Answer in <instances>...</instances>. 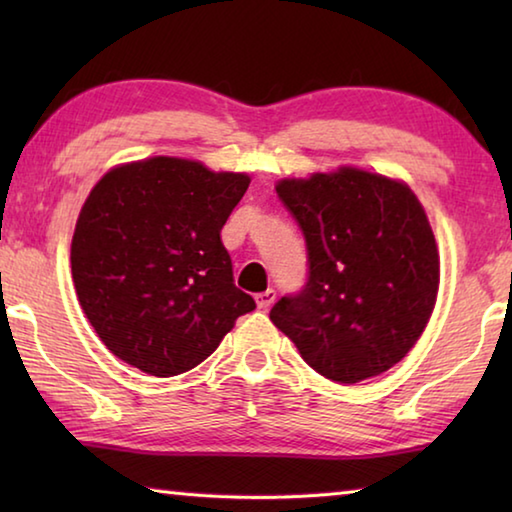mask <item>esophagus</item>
<instances>
[{
    "label": "esophagus",
    "instance_id": "esophagus-1",
    "mask_svg": "<svg viewBox=\"0 0 512 512\" xmlns=\"http://www.w3.org/2000/svg\"><path fill=\"white\" fill-rule=\"evenodd\" d=\"M255 302H257L259 309H268V307H271L273 302H275V291H273V289H266V291H262V293H257Z\"/></svg>",
    "mask_w": 512,
    "mask_h": 512
}]
</instances>
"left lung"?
<instances>
[{
  "label": "left lung",
  "instance_id": "1",
  "mask_svg": "<svg viewBox=\"0 0 512 512\" xmlns=\"http://www.w3.org/2000/svg\"><path fill=\"white\" fill-rule=\"evenodd\" d=\"M307 244L309 275L271 309L320 375L357 384L402 361L427 327L440 259L409 185L341 167L275 187Z\"/></svg>",
  "mask_w": 512,
  "mask_h": 512
}]
</instances>
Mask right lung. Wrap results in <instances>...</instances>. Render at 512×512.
Masks as SVG:
<instances>
[{
    "instance_id": "add662e5",
    "label": "right lung",
    "mask_w": 512,
    "mask_h": 512,
    "mask_svg": "<svg viewBox=\"0 0 512 512\" xmlns=\"http://www.w3.org/2000/svg\"><path fill=\"white\" fill-rule=\"evenodd\" d=\"M248 185L246 173L167 155L121 164L94 185L76 221L72 277L115 357L146 375H180L255 309L221 241Z\"/></svg>"
}]
</instances>
